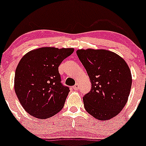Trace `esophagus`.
<instances>
[{"instance_id": "34e87169", "label": "esophagus", "mask_w": 146, "mask_h": 146, "mask_svg": "<svg viewBox=\"0 0 146 146\" xmlns=\"http://www.w3.org/2000/svg\"><path fill=\"white\" fill-rule=\"evenodd\" d=\"M79 84H78V83H76V84L73 86V89L74 90H79Z\"/></svg>"}]
</instances>
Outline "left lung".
Returning a JSON list of instances; mask_svg holds the SVG:
<instances>
[{
  "label": "left lung",
  "instance_id": "left-lung-1",
  "mask_svg": "<svg viewBox=\"0 0 146 146\" xmlns=\"http://www.w3.org/2000/svg\"><path fill=\"white\" fill-rule=\"evenodd\" d=\"M76 54L90 79L91 90L83 98L85 109L100 120L116 116L127 102L131 71L123 58L104 49H79Z\"/></svg>",
  "mask_w": 146,
  "mask_h": 146
}]
</instances>
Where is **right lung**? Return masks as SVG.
<instances>
[{"label":"right lung","mask_w":146,"mask_h":146,"mask_svg":"<svg viewBox=\"0 0 146 146\" xmlns=\"http://www.w3.org/2000/svg\"><path fill=\"white\" fill-rule=\"evenodd\" d=\"M74 48L42 47L25 55L17 65L15 90L24 110L40 119L63 108L70 88L61 83L58 67Z\"/></svg>","instance_id":"1"}]
</instances>
